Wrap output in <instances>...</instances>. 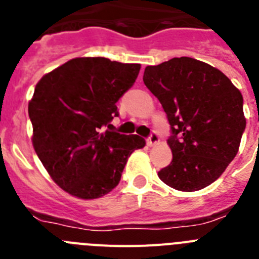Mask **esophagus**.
Segmentation results:
<instances>
[{
	"mask_svg": "<svg viewBox=\"0 0 259 259\" xmlns=\"http://www.w3.org/2000/svg\"><path fill=\"white\" fill-rule=\"evenodd\" d=\"M158 141H159V136H158V134L155 131L150 132L149 137L146 139V144H148V145H149V146L155 145V144H157Z\"/></svg>",
	"mask_w": 259,
	"mask_h": 259,
	"instance_id": "34e87169",
	"label": "esophagus"
}]
</instances>
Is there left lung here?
<instances>
[{
	"label": "left lung",
	"instance_id": "1",
	"mask_svg": "<svg viewBox=\"0 0 259 259\" xmlns=\"http://www.w3.org/2000/svg\"><path fill=\"white\" fill-rule=\"evenodd\" d=\"M143 80L171 128L172 161L159 179L183 192L214 183L236 157L245 131L239 89L218 68L189 57L148 66Z\"/></svg>",
	"mask_w": 259,
	"mask_h": 259
}]
</instances>
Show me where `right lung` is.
<instances>
[{"instance_id": "right-lung-1", "label": "right lung", "mask_w": 259, "mask_h": 259, "mask_svg": "<svg viewBox=\"0 0 259 259\" xmlns=\"http://www.w3.org/2000/svg\"><path fill=\"white\" fill-rule=\"evenodd\" d=\"M137 63L102 57L66 62L37 83L28 105L36 154L63 191L92 200L120 182L128 157L145 145L113 131L116 102L134 85Z\"/></svg>"}]
</instances>
